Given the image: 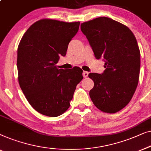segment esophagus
<instances>
[{"label": "esophagus", "instance_id": "1", "mask_svg": "<svg viewBox=\"0 0 151 151\" xmlns=\"http://www.w3.org/2000/svg\"><path fill=\"white\" fill-rule=\"evenodd\" d=\"M88 72H86V71H83V77H88Z\"/></svg>", "mask_w": 151, "mask_h": 151}]
</instances>
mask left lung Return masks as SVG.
Masks as SVG:
<instances>
[{"label": "left lung", "mask_w": 151, "mask_h": 151, "mask_svg": "<svg viewBox=\"0 0 151 151\" xmlns=\"http://www.w3.org/2000/svg\"><path fill=\"white\" fill-rule=\"evenodd\" d=\"M94 56L103 58V73H90L94 86L91 100L98 109L114 114L127 105L138 84L140 52L134 34L125 25L107 17L81 24Z\"/></svg>", "instance_id": "left-lung-1"}]
</instances>
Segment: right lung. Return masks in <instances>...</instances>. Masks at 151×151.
Listing matches in <instances>:
<instances>
[{
  "label": "right lung",
  "mask_w": 151,
  "mask_h": 151,
  "mask_svg": "<svg viewBox=\"0 0 151 151\" xmlns=\"http://www.w3.org/2000/svg\"><path fill=\"white\" fill-rule=\"evenodd\" d=\"M79 22L42 19L31 25L18 47L17 68L21 90L34 109L57 117L68 109L83 70L75 66L59 69L69 42L78 32Z\"/></svg>",
  "instance_id": "obj_1"
}]
</instances>
